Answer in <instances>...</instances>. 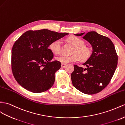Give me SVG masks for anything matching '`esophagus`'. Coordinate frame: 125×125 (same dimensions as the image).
I'll return each instance as SVG.
<instances>
[{
  "instance_id": "34e87169",
  "label": "esophagus",
  "mask_w": 125,
  "mask_h": 125,
  "mask_svg": "<svg viewBox=\"0 0 125 125\" xmlns=\"http://www.w3.org/2000/svg\"><path fill=\"white\" fill-rule=\"evenodd\" d=\"M66 66V64H61V67L62 68H65V67Z\"/></svg>"
}]
</instances>
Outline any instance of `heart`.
<instances>
[{
    "label": "heart",
    "instance_id": "heart-1",
    "mask_svg": "<svg viewBox=\"0 0 125 125\" xmlns=\"http://www.w3.org/2000/svg\"><path fill=\"white\" fill-rule=\"evenodd\" d=\"M69 43L75 47L73 53L71 56L62 55L57 57L56 59L63 64L78 62L81 59L82 61H87L91 56L92 51L90 48L85 46L83 40L75 36H71L67 38ZM62 42L61 40L54 41L50 45V49L52 52L56 55H59L61 52Z\"/></svg>",
    "mask_w": 125,
    "mask_h": 125
}]
</instances>
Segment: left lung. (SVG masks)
<instances>
[{
	"label": "left lung",
	"mask_w": 125,
	"mask_h": 125,
	"mask_svg": "<svg viewBox=\"0 0 125 125\" xmlns=\"http://www.w3.org/2000/svg\"><path fill=\"white\" fill-rule=\"evenodd\" d=\"M84 33L74 34L81 36ZM83 38L88 41L93 51L83 64L84 69L74 65L71 75L73 86L82 93L94 94L100 92L109 83L118 63V55L113 43L108 37L95 31H89Z\"/></svg>",
	"instance_id": "1"
}]
</instances>
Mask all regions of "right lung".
Returning a JSON list of instances; mask_svg holds the SVG:
<instances>
[{
	"mask_svg": "<svg viewBox=\"0 0 125 125\" xmlns=\"http://www.w3.org/2000/svg\"><path fill=\"white\" fill-rule=\"evenodd\" d=\"M68 34L46 29L30 30L15 42L11 50V70L21 87L34 93H41L52 87L61 63L51 61L54 55L48 47Z\"/></svg>",
	"mask_w": 125,
	"mask_h": 125,
	"instance_id": "add662e5",
	"label": "right lung"
}]
</instances>
